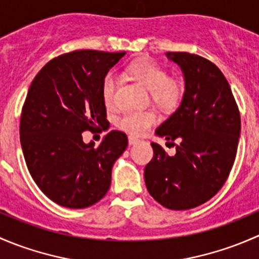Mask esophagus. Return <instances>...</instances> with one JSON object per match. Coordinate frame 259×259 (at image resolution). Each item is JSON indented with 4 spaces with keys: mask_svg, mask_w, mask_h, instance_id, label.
I'll return each mask as SVG.
<instances>
[{
    "mask_svg": "<svg viewBox=\"0 0 259 259\" xmlns=\"http://www.w3.org/2000/svg\"><path fill=\"white\" fill-rule=\"evenodd\" d=\"M138 142H139V139H138V138L132 137V135H130V137H129V145H134V144H137Z\"/></svg>",
    "mask_w": 259,
    "mask_h": 259,
    "instance_id": "obj_1",
    "label": "esophagus"
}]
</instances>
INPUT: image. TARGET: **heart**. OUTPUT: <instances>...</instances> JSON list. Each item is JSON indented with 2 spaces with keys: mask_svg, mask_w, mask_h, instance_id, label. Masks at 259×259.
Segmentation results:
<instances>
[{
  "mask_svg": "<svg viewBox=\"0 0 259 259\" xmlns=\"http://www.w3.org/2000/svg\"><path fill=\"white\" fill-rule=\"evenodd\" d=\"M126 74L133 80L139 82L149 90L150 98L154 103L163 109H170L176 106L182 96V86L179 81L168 77V71L153 61H139L130 65ZM117 79L113 74L108 75L103 83V99L109 109L116 105ZM158 120L153 110L125 111L116 120L120 129L133 135H142L150 129Z\"/></svg>",
  "mask_w": 259,
  "mask_h": 259,
  "instance_id": "obj_1",
  "label": "heart"
}]
</instances>
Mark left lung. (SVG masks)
<instances>
[{
	"label": "left lung",
	"mask_w": 259,
	"mask_h": 259,
	"mask_svg": "<svg viewBox=\"0 0 259 259\" xmlns=\"http://www.w3.org/2000/svg\"><path fill=\"white\" fill-rule=\"evenodd\" d=\"M166 55L182 69L185 91L179 108L156 134L179 144L169 156L163 146L151 143L154 156L144 178L148 192L163 207L187 210L208 202L228 179L241 115L228 81L213 62L189 52Z\"/></svg>",
	"instance_id": "left-lung-1"
}]
</instances>
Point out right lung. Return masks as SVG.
Returning a JSON list of instances; mask_svg holds the SVG:
<instances>
[{"label": "right lung", "instance_id": "right-lung-1", "mask_svg": "<svg viewBox=\"0 0 259 259\" xmlns=\"http://www.w3.org/2000/svg\"><path fill=\"white\" fill-rule=\"evenodd\" d=\"M125 52L79 50L50 60L31 82L22 106L20 140L26 165L56 204L81 209L108 193L111 169L127 137L111 130L100 145L81 133L106 121L103 83Z\"/></svg>", "mask_w": 259, "mask_h": 259}]
</instances>
